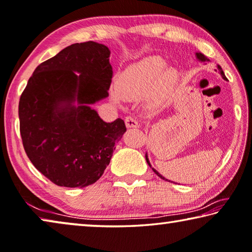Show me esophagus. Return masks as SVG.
<instances>
[{
	"label": "esophagus",
	"mask_w": 252,
	"mask_h": 252,
	"mask_svg": "<svg viewBox=\"0 0 252 252\" xmlns=\"http://www.w3.org/2000/svg\"><path fill=\"white\" fill-rule=\"evenodd\" d=\"M126 125L127 127H138L139 123L133 116H126Z\"/></svg>",
	"instance_id": "34e87169"
}]
</instances>
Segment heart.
Instances as JSON below:
<instances>
[{
  "instance_id": "heart-1",
  "label": "heart",
  "mask_w": 252,
  "mask_h": 252,
  "mask_svg": "<svg viewBox=\"0 0 252 252\" xmlns=\"http://www.w3.org/2000/svg\"><path fill=\"white\" fill-rule=\"evenodd\" d=\"M166 63L159 58H148L126 69L118 79V90L112 93L115 102L123 97L140 98L153 92L157 103H163L173 94L176 84L174 69L165 67Z\"/></svg>"
}]
</instances>
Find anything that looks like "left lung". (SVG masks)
Returning <instances> with one entry per match:
<instances>
[{
  "mask_svg": "<svg viewBox=\"0 0 252 252\" xmlns=\"http://www.w3.org/2000/svg\"><path fill=\"white\" fill-rule=\"evenodd\" d=\"M196 56H197V59L199 60V61H201V62H205V61H209V60H208L207 58H206V56H205L204 54H201V53H196ZM217 69H219V72L220 73V76H222V78H223V79H226V77H225V74H224V71L222 70V67H220V65H217ZM146 160H147V163H148V165H149V166H150V167H152V165H150V163H149V159H148V156H147V154H146ZM152 168H153V167H152ZM153 171H154V172H155V173H156L157 175H158L160 179H163V180H166V179H165V178H164V176H162V175H160V174L158 173V172H157L156 170H154V168H153ZM166 181H168V180H166Z\"/></svg>",
  "mask_w": 252,
  "mask_h": 252,
  "instance_id": "8db88e82",
  "label": "left lung"
}]
</instances>
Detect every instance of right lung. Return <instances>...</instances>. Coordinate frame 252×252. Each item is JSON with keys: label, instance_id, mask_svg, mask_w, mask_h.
I'll list each match as a JSON object with an SVG mask.
<instances>
[{"label": "right lung", "instance_id": "obj_1", "mask_svg": "<svg viewBox=\"0 0 252 252\" xmlns=\"http://www.w3.org/2000/svg\"><path fill=\"white\" fill-rule=\"evenodd\" d=\"M110 54L107 46L95 42L70 45L40 63L21 94L25 152L59 187L95 183L126 131L122 119L106 123L90 107L108 96L113 76Z\"/></svg>", "mask_w": 252, "mask_h": 252}]
</instances>
